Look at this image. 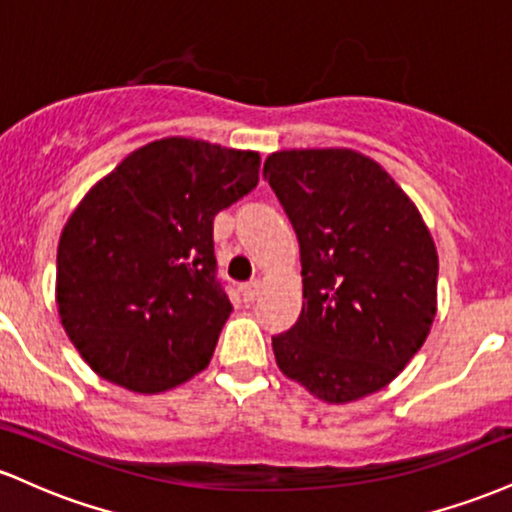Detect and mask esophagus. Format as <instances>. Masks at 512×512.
<instances>
[{"instance_id":"1","label":"esophagus","mask_w":512,"mask_h":512,"mask_svg":"<svg viewBox=\"0 0 512 512\" xmlns=\"http://www.w3.org/2000/svg\"><path fill=\"white\" fill-rule=\"evenodd\" d=\"M257 296H260V281L252 279V281H248V284H243V298H245V301L252 303Z\"/></svg>"}]
</instances>
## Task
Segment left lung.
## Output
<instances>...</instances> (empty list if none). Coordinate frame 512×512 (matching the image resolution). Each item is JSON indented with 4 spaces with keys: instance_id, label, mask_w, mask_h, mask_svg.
Returning a JSON list of instances; mask_svg holds the SVG:
<instances>
[{
    "instance_id": "8db88e82",
    "label": "left lung",
    "mask_w": 512,
    "mask_h": 512,
    "mask_svg": "<svg viewBox=\"0 0 512 512\" xmlns=\"http://www.w3.org/2000/svg\"><path fill=\"white\" fill-rule=\"evenodd\" d=\"M264 180L301 245L303 310L274 334L276 366L332 404L397 378L436 317L438 255L383 166L351 149L276 151Z\"/></svg>"
}]
</instances>
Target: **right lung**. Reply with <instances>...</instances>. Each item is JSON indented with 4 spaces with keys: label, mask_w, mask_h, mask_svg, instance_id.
I'll list each match as a JSON object with an SVG mask.
<instances>
[{
    "label": "right lung",
    "mask_w": 512,
    "mask_h": 512,
    "mask_svg": "<svg viewBox=\"0 0 512 512\" xmlns=\"http://www.w3.org/2000/svg\"><path fill=\"white\" fill-rule=\"evenodd\" d=\"M260 154L158 139L91 187L57 248V305L81 358L132 392L209 366L231 315L214 216L255 190Z\"/></svg>",
    "instance_id": "1"
}]
</instances>
